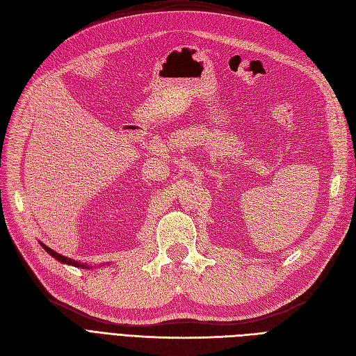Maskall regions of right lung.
<instances>
[{"label": "right lung", "mask_w": 356, "mask_h": 356, "mask_svg": "<svg viewBox=\"0 0 356 356\" xmlns=\"http://www.w3.org/2000/svg\"><path fill=\"white\" fill-rule=\"evenodd\" d=\"M41 246L44 248V250H46V251H47L53 258H56L58 261H60V263H63V264H70V266H74V267H81V268H92V266L83 264V263H80V261H75V260H72V258H68V257H63V255L58 254L56 251L50 250V248H49V246H46V245H42V243H41Z\"/></svg>", "instance_id": "add662e5"}]
</instances>
